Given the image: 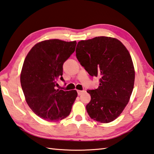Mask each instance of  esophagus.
I'll return each instance as SVG.
<instances>
[{"label": "esophagus", "mask_w": 154, "mask_h": 154, "mask_svg": "<svg viewBox=\"0 0 154 154\" xmlns=\"http://www.w3.org/2000/svg\"><path fill=\"white\" fill-rule=\"evenodd\" d=\"M84 90H82V91H81V90H77V93H78V95H81L83 93H84Z\"/></svg>", "instance_id": "esophagus-1"}]
</instances>
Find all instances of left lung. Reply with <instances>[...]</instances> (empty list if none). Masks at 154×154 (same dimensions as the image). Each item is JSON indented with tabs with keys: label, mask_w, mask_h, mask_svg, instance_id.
Here are the masks:
<instances>
[{
	"label": "left lung",
	"mask_w": 154,
	"mask_h": 154,
	"mask_svg": "<svg viewBox=\"0 0 154 154\" xmlns=\"http://www.w3.org/2000/svg\"><path fill=\"white\" fill-rule=\"evenodd\" d=\"M75 52L88 73L99 77L98 88L87 91L91 95L86 105L89 117L101 123L113 122L128 103L134 89L135 71L129 51L116 38L98 37L79 41Z\"/></svg>",
	"instance_id": "8db88e82"
}]
</instances>
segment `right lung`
I'll use <instances>...</instances> for the list:
<instances>
[{
    "label": "right lung",
    "mask_w": 154,
    "mask_h": 154,
    "mask_svg": "<svg viewBox=\"0 0 154 154\" xmlns=\"http://www.w3.org/2000/svg\"><path fill=\"white\" fill-rule=\"evenodd\" d=\"M76 41L51 39L36 44L24 61L20 83L26 101L36 115L48 122L67 117L77 93L57 89L63 65L74 53Z\"/></svg>",
    "instance_id": "1"
}]
</instances>
